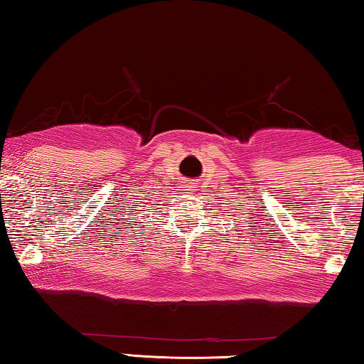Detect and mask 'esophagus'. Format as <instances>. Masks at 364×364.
I'll list each match as a JSON object with an SVG mask.
<instances>
[{"instance_id":"1","label":"esophagus","mask_w":364,"mask_h":364,"mask_svg":"<svg viewBox=\"0 0 364 364\" xmlns=\"http://www.w3.org/2000/svg\"><path fill=\"white\" fill-rule=\"evenodd\" d=\"M195 188H197V187H195V183H191V186H188V188H187V191H195Z\"/></svg>"}]
</instances>
